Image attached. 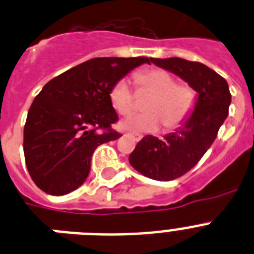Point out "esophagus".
Masks as SVG:
<instances>
[{
  "instance_id": "34e87169",
  "label": "esophagus",
  "mask_w": 254,
  "mask_h": 254,
  "mask_svg": "<svg viewBox=\"0 0 254 254\" xmlns=\"http://www.w3.org/2000/svg\"><path fill=\"white\" fill-rule=\"evenodd\" d=\"M128 135L131 136V137L133 138L135 141H140V140H141V136H140V135H133V133H128Z\"/></svg>"
}]
</instances>
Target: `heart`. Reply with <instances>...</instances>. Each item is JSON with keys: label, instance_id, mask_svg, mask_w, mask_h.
<instances>
[{"label": "heart", "instance_id": "1", "mask_svg": "<svg viewBox=\"0 0 254 254\" xmlns=\"http://www.w3.org/2000/svg\"><path fill=\"white\" fill-rule=\"evenodd\" d=\"M140 87L154 94L145 110L119 123V128L137 132H157L162 123L167 129H176L189 118L195 104V94L186 84H177L176 79L162 69H146L135 74ZM110 103L119 114H129L133 109V94L127 79H119L110 90Z\"/></svg>", "mask_w": 254, "mask_h": 254}]
</instances>
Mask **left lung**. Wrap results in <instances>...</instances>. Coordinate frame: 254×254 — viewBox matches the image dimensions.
<instances>
[{"label":"left lung","instance_id":"obj_1","mask_svg":"<svg viewBox=\"0 0 254 254\" xmlns=\"http://www.w3.org/2000/svg\"><path fill=\"white\" fill-rule=\"evenodd\" d=\"M157 66L176 74L196 92L195 104L183 126L159 140L146 135L128 160L136 171L157 181H170L190 171L209 149L229 114V84L207 65L170 58L154 59Z\"/></svg>","mask_w":254,"mask_h":254}]
</instances>
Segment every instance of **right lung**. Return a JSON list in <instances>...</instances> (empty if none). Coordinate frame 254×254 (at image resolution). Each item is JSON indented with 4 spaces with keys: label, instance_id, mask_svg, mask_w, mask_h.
<instances>
[{
    "label": "right lung",
    "instance_id": "obj_1",
    "mask_svg": "<svg viewBox=\"0 0 254 254\" xmlns=\"http://www.w3.org/2000/svg\"><path fill=\"white\" fill-rule=\"evenodd\" d=\"M145 63L150 59L95 58L43 86L24 126L28 172L42 191L65 195L86 181L95 149L121 136L110 129L118 121L113 84Z\"/></svg>",
    "mask_w": 254,
    "mask_h": 254
}]
</instances>
